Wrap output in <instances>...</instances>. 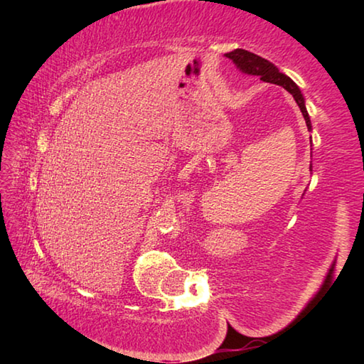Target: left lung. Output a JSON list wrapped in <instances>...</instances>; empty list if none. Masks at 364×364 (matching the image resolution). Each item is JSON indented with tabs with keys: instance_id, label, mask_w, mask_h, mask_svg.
Wrapping results in <instances>:
<instances>
[{
	"instance_id": "8db88e82",
	"label": "left lung",
	"mask_w": 364,
	"mask_h": 364,
	"mask_svg": "<svg viewBox=\"0 0 364 364\" xmlns=\"http://www.w3.org/2000/svg\"><path fill=\"white\" fill-rule=\"evenodd\" d=\"M225 56L228 59H231L234 65H236L242 73H247V75H254V77H260V80H263V82L279 85L284 90H287L289 93L294 96L297 106L300 107V112H301V115H304L308 130L311 132V122H310V117H308V112H306L304 95H301L300 88L292 82L291 78L278 70V67H276L274 64H271L269 60L257 56V54H254V53L245 51V49H234V51H231V53H226Z\"/></svg>"
}]
</instances>
